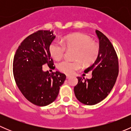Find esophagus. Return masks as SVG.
<instances>
[{
  "label": "esophagus",
  "instance_id": "1",
  "mask_svg": "<svg viewBox=\"0 0 131 131\" xmlns=\"http://www.w3.org/2000/svg\"><path fill=\"white\" fill-rule=\"evenodd\" d=\"M70 77V75H67V79H69V78Z\"/></svg>",
  "mask_w": 131,
  "mask_h": 131
}]
</instances>
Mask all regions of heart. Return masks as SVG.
<instances>
[{"mask_svg": "<svg viewBox=\"0 0 131 131\" xmlns=\"http://www.w3.org/2000/svg\"><path fill=\"white\" fill-rule=\"evenodd\" d=\"M67 49L75 50L73 58L75 60L62 61L58 64V68L61 72L68 75L73 73L81 68V61L86 65L93 63L100 53L98 44L92 42L90 37L82 33L67 35L63 39V42L55 41L49 46L51 56L57 60L63 57Z\"/></svg>", "mask_w": 131, "mask_h": 131, "instance_id": "1", "label": "heart"}]
</instances>
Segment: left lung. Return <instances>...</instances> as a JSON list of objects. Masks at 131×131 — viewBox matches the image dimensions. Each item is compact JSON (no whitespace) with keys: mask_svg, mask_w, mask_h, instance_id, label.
<instances>
[{"mask_svg":"<svg viewBox=\"0 0 131 131\" xmlns=\"http://www.w3.org/2000/svg\"><path fill=\"white\" fill-rule=\"evenodd\" d=\"M100 41V53L94 63L84 70L92 72V78L77 77L74 87L77 99L82 103L94 105L101 102L109 94L118 75V60L116 51L109 39L96 30Z\"/></svg>","mask_w":131,"mask_h":131,"instance_id":"left-lung-1","label":"left lung"}]
</instances>
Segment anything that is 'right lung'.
<instances>
[{
	"label": "right lung",
	"mask_w": 131,
	"mask_h": 131,
	"mask_svg": "<svg viewBox=\"0 0 131 131\" xmlns=\"http://www.w3.org/2000/svg\"><path fill=\"white\" fill-rule=\"evenodd\" d=\"M55 37L52 31H37L24 39L14 56L13 70L17 86L25 98L37 106L53 102L66 79L58 71L50 73L42 70L45 64L55 68L49 51Z\"/></svg>",
	"instance_id": "obj_1"
}]
</instances>
